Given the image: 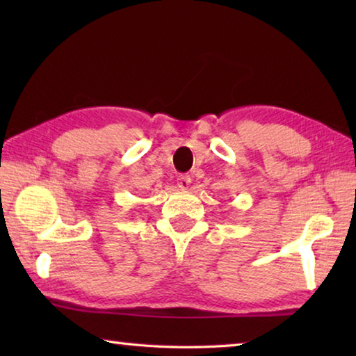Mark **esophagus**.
<instances>
[{
    "label": "esophagus",
    "instance_id": "1",
    "mask_svg": "<svg viewBox=\"0 0 356 356\" xmlns=\"http://www.w3.org/2000/svg\"><path fill=\"white\" fill-rule=\"evenodd\" d=\"M191 184V177L190 176H180L177 179V185L180 190H188V186Z\"/></svg>",
    "mask_w": 356,
    "mask_h": 356
}]
</instances>
